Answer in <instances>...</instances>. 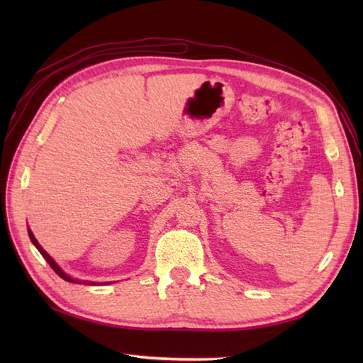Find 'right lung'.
<instances>
[{
  "label": "right lung",
  "instance_id": "right-lung-1",
  "mask_svg": "<svg viewBox=\"0 0 363 363\" xmlns=\"http://www.w3.org/2000/svg\"><path fill=\"white\" fill-rule=\"evenodd\" d=\"M28 234H29V238H30V242H33V245L35 246V248L38 250V252H40L42 254V256H43V259L46 260V262H48V264H50V267L54 269V272H56L60 277H62V279H65V281H68V282H73V284H81V282H84V284H90V285H99V284H109V282H90V281H81V279H74V277H72V276H68L65 272H64V269L62 268H60L57 264H56V260H54L51 256H50V254L48 252H46L43 248H42V246H40V243H38L37 242V238L34 237V234H33V230H30L29 228H28Z\"/></svg>",
  "mask_w": 363,
  "mask_h": 363
}]
</instances>
